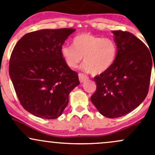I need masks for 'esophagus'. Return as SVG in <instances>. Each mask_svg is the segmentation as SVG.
Returning <instances> with one entry per match:
<instances>
[{
    "label": "esophagus",
    "instance_id": "1",
    "mask_svg": "<svg viewBox=\"0 0 155 155\" xmlns=\"http://www.w3.org/2000/svg\"><path fill=\"white\" fill-rule=\"evenodd\" d=\"M79 79L80 82H84L85 80L88 79V77L86 75H85V74H82V73H79Z\"/></svg>",
    "mask_w": 155,
    "mask_h": 155
}]
</instances>
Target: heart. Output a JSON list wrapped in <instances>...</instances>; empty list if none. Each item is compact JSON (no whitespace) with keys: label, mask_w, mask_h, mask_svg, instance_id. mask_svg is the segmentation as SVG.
Wrapping results in <instances>:
<instances>
[{"label":"heart","mask_w":155,"mask_h":155,"mask_svg":"<svg viewBox=\"0 0 155 155\" xmlns=\"http://www.w3.org/2000/svg\"><path fill=\"white\" fill-rule=\"evenodd\" d=\"M60 51L68 67L75 68L84 57L83 70L101 74L114 64L118 49L113 39L84 33L76 35L73 38L72 46L63 45Z\"/></svg>","instance_id":"obj_1"}]
</instances>
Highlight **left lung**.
<instances>
[{
    "mask_svg": "<svg viewBox=\"0 0 155 155\" xmlns=\"http://www.w3.org/2000/svg\"><path fill=\"white\" fill-rule=\"evenodd\" d=\"M117 57L107 71L95 76L91 101L108 118L127 114L147 97L154 58L143 41L127 31H114ZM155 71V67H154Z\"/></svg>",
    "mask_w": 155,
    "mask_h": 155,
    "instance_id": "left-lung-1",
    "label": "left lung"
}]
</instances>
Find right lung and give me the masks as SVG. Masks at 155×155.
<instances>
[{"instance_id": "obj_1", "label": "right lung", "mask_w": 155, "mask_h": 155, "mask_svg": "<svg viewBox=\"0 0 155 155\" xmlns=\"http://www.w3.org/2000/svg\"><path fill=\"white\" fill-rule=\"evenodd\" d=\"M73 28L28 33L16 44L9 60V75L19 103L40 118L56 119L68 104V95L79 84L77 72L61 55Z\"/></svg>"}]
</instances>
